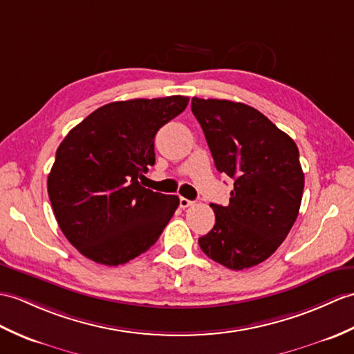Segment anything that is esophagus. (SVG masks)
<instances>
[{
	"mask_svg": "<svg viewBox=\"0 0 354 354\" xmlns=\"http://www.w3.org/2000/svg\"><path fill=\"white\" fill-rule=\"evenodd\" d=\"M194 202L193 201H190V199H185V197H179V207L180 208H188V207H192Z\"/></svg>",
	"mask_w": 354,
	"mask_h": 354,
	"instance_id": "esophagus-1",
	"label": "esophagus"
}]
</instances>
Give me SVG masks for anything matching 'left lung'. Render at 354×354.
<instances>
[{
  "mask_svg": "<svg viewBox=\"0 0 354 354\" xmlns=\"http://www.w3.org/2000/svg\"><path fill=\"white\" fill-rule=\"evenodd\" d=\"M220 174L234 179L227 207L211 203L216 225L199 238L202 252L231 270L270 258L299 216L305 175L294 140L241 102L193 97Z\"/></svg>",
  "mask_w": 354,
  "mask_h": 354,
  "instance_id": "obj_1",
  "label": "left lung"
}]
</instances>
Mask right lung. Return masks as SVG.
<instances>
[{"label": "right lung", "mask_w": 354, "mask_h": 354, "mask_svg": "<svg viewBox=\"0 0 354 354\" xmlns=\"http://www.w3.org/2000/svg\"><path fill=\"white\" fill-rule=\"evenodd\" d=\"M187 104L179 95L106 104L60 143L49 201L62 232L86 258L116 267L157 243L179 199L138 179L155 164V134Z\"/></svg>", "instance_id": "obj_1"}]
</instances>
